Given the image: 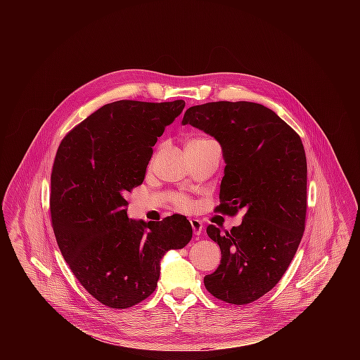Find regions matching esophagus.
I'll list each match as a JSON object with an SVG mask.
<instances>
[{"label":"esophagus","mask_w":360,"mask_h":360,"mask_svg":"<svg viewBox=\"0 0 360 360\" xmlns=\"http://www.w3.org/2000/svg\"><path fill=\"white\" fill-rule=\"evenodd\" d=\"M189 222H191V226H192V229H193V235H195V236H199L200 232H202V229H203L202 222H200L199 219H191Z\"/></svg>","instance_id":"1"}]
</instances>
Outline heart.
Here are the masks:
<instances>
[{
    "mask_svg": "<svg viewBox=\"0 0 360 360\" xmlns=\"http://www.w3.org/2000/svg\"><path fill=\"white\" fill-rule=\"evenodd\" d=\"M202 145H218L217 141H214L212 138H208V136H195V138H191L186 141L185 143V148H189V146H202ZM174 203L176 205L178 208H182V210H186L191 207V202L188 198L185 196H176L174 199Z\"/></svg>",
    "mask_w": 360,
    "mask_h": 360,
    "instance_id": "b5f03b06",
    "label": "heart"
}]
</instances>
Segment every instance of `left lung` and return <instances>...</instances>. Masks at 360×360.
<instances>
[{"label":"left lung","mask_w":360,"mask_h":360,"mask_svg":"<svg viewBox=\"0 0 360 360\" xmlns=\"http://www.w3.org/2000/svg\"><path fill=\"white\" fill-rule=\"evenodd\" d=\"M191 124L219 141L226 162L221 182L222 215L245 211L231 232L208 225L222 253L203 278L226 303L248 304L268 293L297 250L306 219V155L300 136L272 110L255 102L218 101L186 110Z\"/></svg>","instance_id":"obj_1"}]
</instances>
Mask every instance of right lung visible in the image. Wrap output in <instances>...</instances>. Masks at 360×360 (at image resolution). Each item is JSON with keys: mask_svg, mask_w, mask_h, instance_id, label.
Masks as SVG:
<instances>
[{"mask_svg": "<svg viewBox=\"0 0 360 360\" xmlns=\"http://www.w3.org/2000/svg\"><path fill=\"white\" fill-rule=\"evenodd\" d=\"M185 102L117 101L61 141L51 172V222L79 283L98 302L127 309L157 288L160 262L192 239L185 217L128 218L127 195L145 178L152 146Z\"/></svg>", "mask_w": 360, "mask_h": 360, "instance_id": "1", "label": "right lung"}]
</instances>
